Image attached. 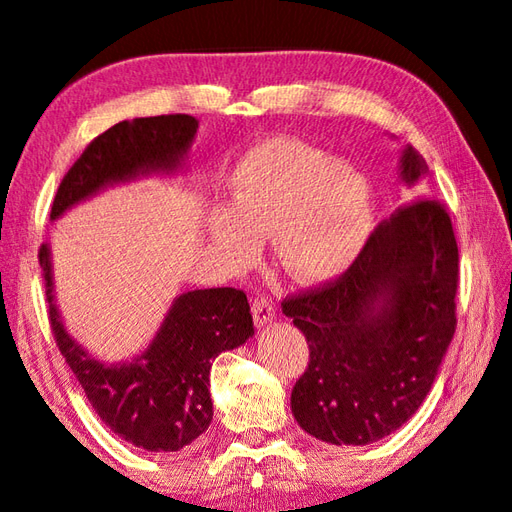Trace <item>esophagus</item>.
<instances>
[{
  "label": "esophagus",
  "instance_id": "obj_1",
  "mask_svg": "<svg viewBox=\"0 0 512 512\" xmlns=\"http://www.w3.org/2000/svg\"><path fill=\"white\" fill-rule=\"evenodd\" d=\"M275 318V304L273 300H268L266 295H257L253 302V320L259 329L266 327L268 322H273Z\"/></svg>",
  "mask_w": 512,
  "mask_h": 512
}]
</instances>
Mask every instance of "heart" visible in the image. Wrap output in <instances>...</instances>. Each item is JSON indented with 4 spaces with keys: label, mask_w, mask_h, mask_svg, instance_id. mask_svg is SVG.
<instances>
[{
    "label": "heart",
    "mask_w": 512,
    "mask_h": 512,
    "mask_svg": "<svg viewBox=\"0 0 512 512\" xmlns=\"http://www.w3.org/2000/svg\"><path fill=\"white\" fill-rule=\"evenodd\" d=\"M232 206L210 217V237L228 264L255 262L273 235L277 262L300 284L345 275L374 226L367 176L356 165L297 138H268L239 161L230 179Z\"/></svg>",
    "instance_id": "heart-1"
}]
</instances>
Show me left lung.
<instances>
[{
    "mask_svg": "<svg viewBox=\"0 0 512 512\" xmlns=\"http://www.w3.org/2000/svg\"><path fill=\"white\" fill-rule=\"evenodd\" d=\"M401 181L427 174L412 145ZM459 248L439 201L416 199L371 232L345 275L282 302L309 342V367L291 392L304 432L333 445H367L410 421L430 394L457 315Z\"/></svg>",
    "mask_w": 512,
    "mask_h": 512,
    "instance_id": "1",
    "label": "left lung"
}]
</instances>
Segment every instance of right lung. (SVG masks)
<instances>
[{
    "label": "right lung",
    "instance_id": "1",
    "mask_svg": "<svg viewBox=\"0 0 512 512\" xmlns=\"http://www.w3.org/2000/svg\"><path fill=\"white\" fill-rule=\"evenodd\" d=\"M197 129L199 120L188 114L134 118L109 127L62 179L51 219L111 185L176 174ZM40 266L55 342L102 423L147 452H176L199 439L212 421V360L255 333L246 293L237 288L181 293L145 351L134 360L102 362L64 327L55 304L49 244L40 248Z\"/></svg>",
    "mask_w": 512,
    "mask_h": 512
}]
</instances>
